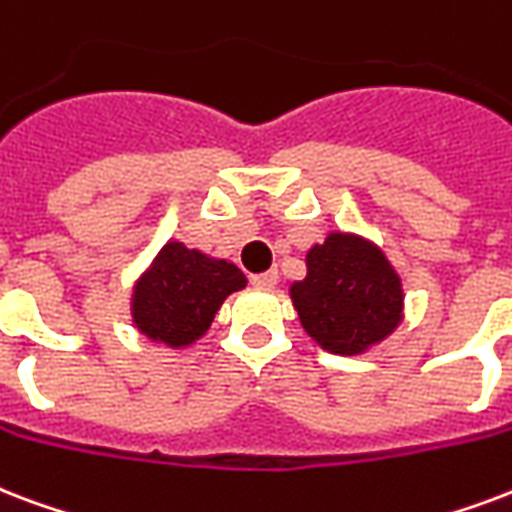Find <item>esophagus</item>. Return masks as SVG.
I'll list each match as a JSON object with an SVG mask.
<instances>
[{"label": "esophagus", "instance_id": "esophagus-1", "mask_svg": "<svg viewBox=\"0 0 512 512\" xmlns=\"http://www.w3.org/2000/svg\"><path fill=\"white\" fill-rule=\"evenodd\" d=\"M279 282V273L276 271H265L252 276V284H255L257 290H273V284Z\"/></svg>", "mask_w": 512, "mask_h": 512}]
</instances>
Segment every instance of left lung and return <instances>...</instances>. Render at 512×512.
Returning a JSON list of instances; mask_svg holds the SVG:
<instances>
[{
  "mask_svg": "<svg viewBox=\"0 0 512 512\" xmlns=\"http://www.w3.org/2000/svg\"><path fill=\"white\" fill-rule=\"evenodd\" d=\"M292 306L330 354L360 357L405 319L403 279L384 249L365 236L330 230L306 252V276L290 284Z\"/></svg>",
  "mask_w": 512,
  "mask_h": 512,
  "instance_id": "left-lung-1",
  "label": "left lung"
}]
</instances>
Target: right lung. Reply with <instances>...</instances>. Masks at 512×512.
Listing matches in <instances>:
<instances>
[{
	"label": "right lung",
	"instance_id": "right-lung-1",
	"mask_svg": "<svg viewBox=\"0 0 512 512\" xmlns=\"http://www.w3.org/2000/svg\"><path fill=\"white\" fill-rule=\"evenodd\" d=\"M244 287L247 276L236 263L169 239L136 276L131 322L152 343L187 349L209 333L225 298Z\"/></svg>",
	"mask_w": 512,
	"mask_h": 512
}]
</instances>
